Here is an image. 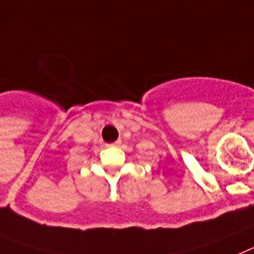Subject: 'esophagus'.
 I'll list each match as a JSON object with an SVG mask.
<instances>
[{
	"mask_svg": "<svg viewBox=\"0 0 254 254\" xmlns=\"http://www.w3.org/2000/svg\"><path fill=\"white\" fill-rule=\"evenodd\" d=\"M121 144V140H116V142L111 143V144H109V147H119V145Z\"/></svg>",
	"mask_w": 254,
	"mask_h": 254,
	"instance_id": "obj_1",
	"label": "esophagus"
}]
</instances>
